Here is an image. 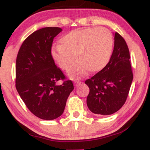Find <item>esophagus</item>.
<instances>
[{
    "label": "esophagus",
    "instance_id": "1",
    "mask_svg": "<svg viewBox=\"0 0 150 150\" xmlns=\"http://www.w3.org/2000/svg\"><path fill=\"white\" fill-rule=\"evenodd\" d=\"M81 83H82V82L79 80H75V82H74V84H75V86H79L80 85H81Z\"/></svg>",
    "mask_w": 150,
    "mask_h": 150
}]
</instances>
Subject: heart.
<instances>
[{
    "instance_id": "heart-1",
    "label": "heart",
    "mask_w": 150,
    "mask_h": 150,
    "mask_svg": "<svg viewBox=\"0 0 150 150\" xmlns=\"http://www.w3.org/2000/svg\"><path fill=\"white\" fill-rule=\"evenodd\" d=\"M59 42L60 45L51 49V56L58 67L66 71L76 57L78 61L69 72L73 79L84 76L89 70L95 73L104 69L111 60L114 45L109 31L96 27L71 31Z\"/></svg>"
}]
</instances>
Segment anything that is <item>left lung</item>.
<instances>
[{"label":"left lung","instance_id":"obj_1","mask_svg":"<svg viewBox=\"0 0 150 150\" xmlns=\"http://www.w3.org/2000/svg\"><path fill=\"white\" fill-rule=\"evenodd\" d=\"M130 58L125 39L116 32L109 63L104 69L85 81L89 88L87 104L92 113L111 115L125 104L133 79Z\"/></svg>","mask_w":150,"mask_h":150}]
</instances>
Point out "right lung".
Wrapping results in <instances>:
<instances>
[{
	"instance_id": "obj_1",
	"label": "right lung",
	"mask_w": 150,
	"mask_h": 150,
	"mask_svg": "<svg viewBox=\"0 0 150 150\" xmlns=\"http://www.w3.org/2000/svg\"><path fill=\"white\" fill-rule=\"evenodd\" d=\"M61 31L59 27L35 31L24 41L17 56V90L28 109L43 120L61 116L74 89L51 56L53 39ZM58 80L64 81L62 85H57Z\"/></svg>"
}]
</instances>
